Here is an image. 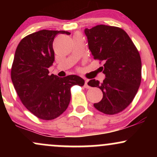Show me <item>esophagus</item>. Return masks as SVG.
Segmentation results:
<instances>
[{
    "mask_svg": "<svg viewBox=\"0 0 157 157\" xmlns=\"http://www.w3.org/2000/svg\"><path fill=\"white\" fill-rule=\"evenodd\" d=\"M88 82H89V80H85V85H84V87L86 88V89H89V86L88 85Z\"/></svg>",
    "mask_w": 157,
    "mask_h": 157,
    "instance_id": "34e87169",
    "label": "esophagus"
}]
</instances>
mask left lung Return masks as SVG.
<instances>
[{
    "label": "left lung",
    "mask_w": 157,
    "mask_h": 157,
    "mask_svg": "<svg viewBox=\"0 0 157 157\" xmlns=\"http://www.w3.org/2000/svg\"><path fill=\"white\" fill-rule=\"evenodd\" d=\"M85 34L94 59L104 63L100 68L105 75L102 83L95 80L88 82L103 94L101 101L94 106L105 114H117L131 103L141 83L140 53L128 35L119 27L97 25L86 29Z\"/></svg>",
    "instance_id": "1"
}]
</instances>
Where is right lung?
<instances>
[{"mask_svg":"<svg viewBox=\"0 0 157 157\" xmlns=\"http://www.w3.org/2000/svg\"><path fill=\"white\" fill-rule=\"evenodd\" d=\"M58 34L68 35L70 32L44 29L23 37L16 48L11 69L21 101L35 117L44 120L60 116L69 105L71 88L85 83L77 75H48V68L55 60L53 41Z\"/></svg>","mask_w":157,"mask_h":157,"instance_id":"add662e5","label":"right lung"}]
</instances>
